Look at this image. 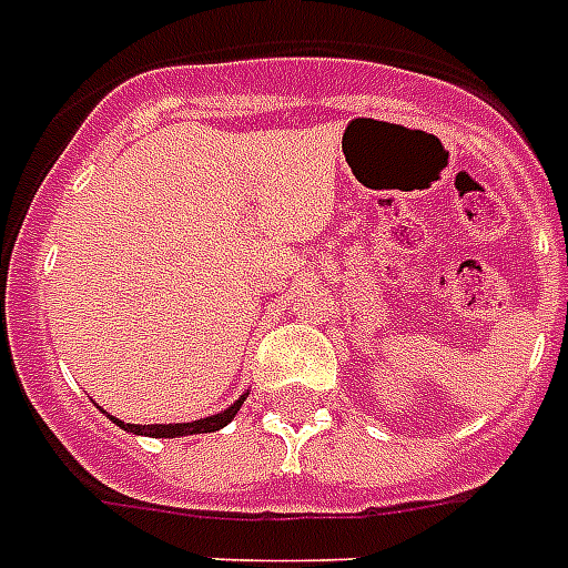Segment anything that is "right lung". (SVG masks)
<instances>
[{
  "label": "right lung",
  "mask_w": 568,
  "mask_h": 568,
  "mask_svg": "<svg viewBox=\"0 0 568 568\" xmlns=\"http://www.w3.org/2000/svg\"><path fill=\"white\" fill-rule=\"evenodd\" d=\"M244 404V397H239L230 409H223L217 415H209V418H200V422H189V424H123V422H114L129 433H138V436H155V439H176V436H194V433H214L226 427V424L235 418V413L241 409Z\"/></svg>",
  "instance_id": "obj_1"
}]
</instances>
